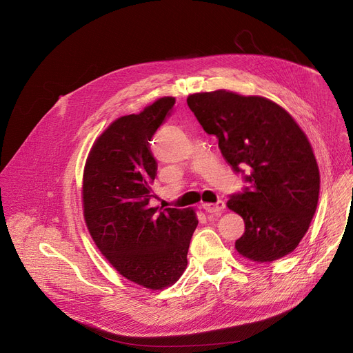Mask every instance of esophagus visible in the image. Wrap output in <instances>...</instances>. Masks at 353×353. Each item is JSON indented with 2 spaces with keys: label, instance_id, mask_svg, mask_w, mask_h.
<instances>
[{
  "label": "esophagus",
  "instance_id": "esophagus-1",
  "mask_svg": "<svg viewBox=\"0 0 353 353\" xmlns=\"http://www.w3.org/2000/svg\"><path fill=\"white\" fill-rule=\"evenodd\" d=\"M203 209H205L208 213H214L219 214L221 210L225 209V201H216V203H205V205H201Z\"/></svg>",
  "mask_w": 353,
  "mask_h": 353
}]
</instances>
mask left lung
I'll return each mask as SVG.
<instances>
[{"mask_svg":"<svg viewBox=\"0 0 353 353\" xmlns=\"http://www.w3.org/2000/svg\"><path fill=\"white\" fill-rule=\"evenodd\" d=\"M188 105L203 130L216 136L233 172L248 183L228 201L245 220L236 250L261 263L293 252L316 212L321 184L302 128L265 97L217 90L189 96Z\"/></svg>","mask_w":353,"mask_h":353,"instance_id":"1","label":"left lung"}]
</instances>
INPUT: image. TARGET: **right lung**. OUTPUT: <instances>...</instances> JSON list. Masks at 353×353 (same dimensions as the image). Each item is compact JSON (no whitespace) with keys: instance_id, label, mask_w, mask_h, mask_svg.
I'll return each mask as SVG.
<instances>
[{"instance_id":"obj_1","label":"right lung","mask_w":353,"mask_h":353,"mask_svg":"<svg viewBox=\"0 0 353 353\" xmlns=\"http://www.w3.org/2000/svg\"><path fill=\"white\" fill-rule=\"evenodd\" d=\"M174 103L163 97L111 123L91 148L83 180L84 219L94 243L125 279L153 290L173 285L186 269L199 223L192 209L150 206L157 176L150 141Z\"/></svg>"}]
</instances>
